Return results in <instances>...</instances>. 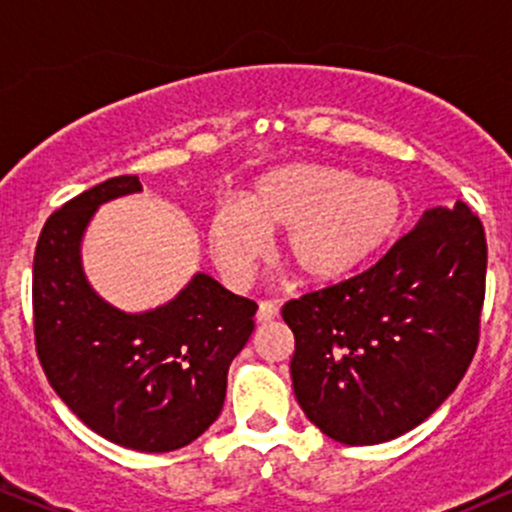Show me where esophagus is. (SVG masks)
I'll return each instance as SVG.
<instances>
[{
  "instance_id": "esophagus-1",
  "label": "esophagus",
  "mask_w": 512,
  "mask_h": 512,
  "mask_svg": "<svg viewBox=\"0 0 512 512\" xmlns=\"http://www.w3.org/2000/svg\"><path fill=\"white\" fill-rule=\"evenodd\" d=\"M276 315H279V305H276L274 301H260V308H257V320L272 322Z\"/></svg>"
}]
</instances>
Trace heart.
Wrapping results in <instances>:
<instances>
[{
  "label": "heart",
  "mask_w": 512,
  "mask_h": 512,
  "mask_svg": "<svg viewBox=\"0 0 512 512\" xmlns=\"http://www.w3.org/2000/svg\"><path fill=\"white\" fill-rule=\"evenodd\" d=\"M407 221V195L395 180L298 161L260 175L243 204L221 202L207 236L216 267L243 284L262 257L267 233H284V260L313 284L361 272L395 243Z\"/></svg>",
  "instance_id": "1"
}]
</instances>
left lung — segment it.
<instances>
[{
    "label": "left lung",
    "instance_id": "8db88e82",
    "mask_svg": "<svg viewBox=\"0 0 512 512\" xmlns=\"http://www.w3.org/2000/svg\"><path fill=\"white\" fill-rule=\"evenodd\" d=\"M486 236L464 202L431 209L366 272L293 298L298 404L325 436L375 445L426 421L479 346Z\"/></svg>",
    "mask_w": 512,
    "mask_h": 512
}]
</instances>
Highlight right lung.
I'll return each instance as SVG.
<instances>
[{"label": "right lung", "mask_w": 512, "mask_h": 512, "mask_svg": "<svg viewBox=\"0 0 512 512\" xmlns=\"http://www.w3.org/2000/svg\"><path fill=\"white\" fill-rule=\"evenodd\" d=\"M139 190L137 175H117L45 221L33 257L35 351L52 390L91 431L129 450L170 452L221 414L257 303L207 274L151 313L101 301L81 272V233L98 204Z\"/></svg>", "instance_id": "right-lung-1"}]
</instances>
